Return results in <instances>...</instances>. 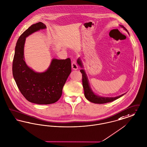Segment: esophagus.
Wrapping results in <instances>:
<instances>
[{
    "mask_svg": "<svg viewBox=\"0 0 147 147\" xmlns=\"http://www.w3.org/2000/svg\"><path fill=\"white\" fill-rule=\"evenodd\" d=\"M71 66H72V69L73 70H76L78 69V66H77L76 63L75 61H73L71 63Z\"/></svg>",
    "mask_w": 147,
    "mask_h": 147,
    "instance_id": "esophagus-1",
    "label": "esophagus"
}]
</instances>
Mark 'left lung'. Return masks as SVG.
<instances>
[{"label": "left lung", "instance_id": "obj_1", "mask_svg": "<svg viewBox=\"0 0 147 147\" xmlns=\"http://www.w3.org/2000/svg\"><path fill=\"white\" fill-rule=\"evenodd\" d=\"M120 26L122 28H123L126 31L128 32V33L129 34L128 30L124 27V26L120 25ZM78 65L81 67L83 68V64L82 62L81 61V59L80 58H78L77 59V61ZM80 72H81V74H82V85H83V87H84V94H85V97L89 100L91 102H92L94 103H97V104H103V103H108V102H112L113 100H116L117 99L120 98L121 97H122V96H123L124 94H122L119 96H117L115 97H102L96 94H95L93 92L91 88L90 87V86L89 84V82H88V80L87 76L86 75V74L85 72V70L84 69H81L80 70Z\"/></svg>", "mask_w": 147, "mask_h": 147}]
</instances>
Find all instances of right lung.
<instances>
[{"instance_id":"right-lung-1","label":"right lung","mask_w":147,"mask_h":147,"mask_svg":"<svg viewBox=\"0 0 147 147\" xmlns=\"http://www.w3.org/2000/svg\"><path fill=\"white\" fill-rule=\"evenodd\" d=\"M46 28L44 24L39 22L24 31L16 42L13 61V75L20 92L28 101L38 105L51 104L59 100L71 72L70 58L53 59L49 68L43 72H36L26 65L24 55L26 38Z\"/></svg>"}]
</instances>
